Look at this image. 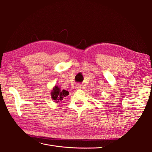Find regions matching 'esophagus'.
Listing matches in <instances>:
<instances>
[{
  "instance_id": "obj_1",
  "label": "esophagus",
  "mask_w": 152,
  "mask_h": 152,
  "mask_svg": "<svg viewBox=\"0 0 152 152\" xmlns=\"http://www.w3.org/2000/svg\"><path fill=\"white\" fill-rule=\"evenodd\" d=\"M76 88H77V89H81V88H82L81 85H80V84H77V85L76 86Z\"/></svg>"
}]
</instances>
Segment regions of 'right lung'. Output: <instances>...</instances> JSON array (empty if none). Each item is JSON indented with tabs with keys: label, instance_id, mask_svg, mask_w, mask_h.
Returning <instances> with one entry per match:
<instances>
[{
	"label": "right lung",
	"instance_id": "right-lung-1",
	"mask_svg": "<svg viewBox=\"0 0 152 152\" xmlns=\"http://www.w3.org/2000/svg\"><path fill=\"white\" fill-rule=\"evenodd\" d=\"M68 95V92L66 90L61 91L58 86H55L52 92H51V96L53 100L55 101V102H59L61 101L63 98L66 97Z\"/></svg>",
	"mask_w": 152,
	"mask_h": 152
}]
</instances>
